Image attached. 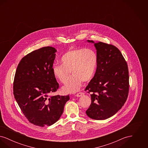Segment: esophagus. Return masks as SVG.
<instances>
[{"label":"esophagus","mask_w":148,"mask_h":148,"mask_svg":"<svg viewBox=\"0 0 148 148\" xmlns=\"http://www.w3.org/2000/svg\"><path fill=\"white\" fill-rule=\"evenodd\" d=\"M84 94V92H78L77 94L76 97H81V96L83 95Z\"/></svg>","instance_id":"obj_1"}]
</instances>
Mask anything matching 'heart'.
I'll use <instances>...</instances> for the list:
<instances>
[{
	"instance_id": "b5f03b06",
	"label": "heart",
	"mask_w": 148,
	"mask_h": 148,
	"mask_svg": "<svg viewBox=\"0 0 148 148\" xmlns=\"http://www.w3.org/2000/svg\"><path fill=\"white\" fill-rule=\"evenodd\" d=\"M61 65H54V77L64 84L70 74L73 75L63 88L66 92H77L83 82L87 83L94 77L98 63L97 53L91 49L83 48L69 50L60 59Z\"/></svg>"
}]
</instances>
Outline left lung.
<instances>
[{"label": "left lung", "mask_w": 148, "mask_h": 148, "mask_svg": "<svg viewBox=\"0 0 148 148\" xmlns=\"http://www.w3.org/2000/svg\"><path fill=\"white\" fill-rule=\"evenodd\" d=\"M93 42L97 49L96 72L85 90L90 94L92 103L86 115L95 120L112 116L124 106L129 89L127 62L115 46L105 42Z\"/></svg>", "instance_id": "left-lung-1"}]
</instances>
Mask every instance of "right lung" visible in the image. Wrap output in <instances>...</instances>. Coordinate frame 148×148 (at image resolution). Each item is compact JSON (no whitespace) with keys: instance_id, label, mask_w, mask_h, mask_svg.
Wrapping results in <instances>:
<instances>
[{"instance_id":"add662e5","label":"right lung","mask_w":148,"mask_h":148,"mask_svg":"<svg viewBox=\"0 0 148 148\" xmlns=\"http://www.w3.org/2000/svg\"><path fill=\"white\" fill-rule=\"evenodd\" d=\"M56 52L51 47L33 51L21 59L15 72L14 98L29 121L36 126L56 123L69 100V95H51L59 87L52 71Z\"/></svg>"}]
</instances>
